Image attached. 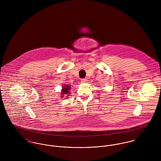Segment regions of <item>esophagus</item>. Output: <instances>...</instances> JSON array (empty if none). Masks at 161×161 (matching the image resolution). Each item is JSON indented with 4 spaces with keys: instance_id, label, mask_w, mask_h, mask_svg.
<instances>
[{
    "instance_id": "esophagus-1",
    "label": "esophagus",
    "mask_w": 161,
    "mask_h": 161,
    "mask_svg": "<svg viewBox=\"0 0 161 161\" xmlns=\"http://www.w3.org/2000/svg\"><path fill=\"white\" fill-rule=\"evenodd\" d=\"M87 82V79H81V82L82 83H86Z\"/></svg>"
}]
</instances>
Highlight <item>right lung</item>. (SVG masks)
<instances>
[{
  "label": "right lung",
  "instance_id": "obj_1",
  "mask_svg": "<svg viewBox=\"0 0 161 161\" xmlns=\"http://www.w3.org/2000/svg\"><path fill=\"white\" fill-rule=\"evenodd\" d=\"M71 87H70V86H69L68 84H66V85H64L63 87H62V89H61V98L64 97H66L64 98H67L69 97V94H70V90Z\"/></svg>",
  "mask_w": 161,
  "mask_h": 161
}]
</instances>
